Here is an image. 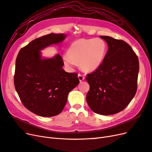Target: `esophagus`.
I'll list each match as a JSON object with an SVG mask.
<instances>
[{
  "label": "esophagus",
  "instance_id": "34e87169",
  "mask_svg": "<svg viewBox=\"0 0 152 152\" xmlns=\"http://www.w3.org/2000/svg\"><path fill=\"white\" fill-rule=\"evenodd\" d=\"M78 78H79V79L80 82L82 81V80H84V79H85V77L84 75H81V74L78 75Z\"/></svg>",
  "mask_w": 152,
  "mask_h": 152
}]
</instances>
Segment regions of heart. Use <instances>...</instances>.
Here are the masks:
<instances>
[{
    "instance_id": "heart-1",
    "label": "heart",
    "mask_w": 152,
    "mask_h": 152,
    "mask_svg": "<svg viewBox=\"0 0 152 152\" xmlns=\"http://www.w3.org/2000/svg\"><path fill=\"white\" fill-rule=\"evenodd\" d=\"M107 51V45L102 39H81L68 48L64 63L70 67L79 64L82 70L92 72L102 65Z\"/></svg>"
}]
</instances>
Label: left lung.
Segmentation results:
<instances>
[{
  "instance_id": "8db88e82",
  "label": "left lung",
  "mask_w": 152,
  "mask_h": 152,
  "mask_svg": "<svg viewBox=\"0 0 152 152\" xmlns=\"http://www.w3.org/2000/svg\"><path fill=\"white\" fill-rule=\"evenodd\" d=\"M100 37L107 42L108 50L101 66L87 75L90 89L86 101L94 113L110 115L122 111L135 96L139 60L125 41Z\"/></svg>"
}]
</instances>
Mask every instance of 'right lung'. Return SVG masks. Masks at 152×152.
<instances>
[{"label": "right lung", "instance_id": "1", "mask_svg": "<svg viewBox=\"0 0 152 152\" xmlns=\"http://www.w3.org/2000/svg\"><path fill=\"white\" fill-rule=\"evenodd\" d=\"M63 34H50L32 40L20 49L16 60L14 83L25 107L39 116L50 117L60 113L68 93L79 84L76 73L63 69L60 55L44 58L40 50L65 40Z\"/></svg>", "mask_w": 152, "mask_h": 152}]
</instances>
